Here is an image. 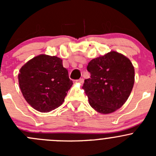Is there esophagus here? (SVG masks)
Segmentation results:
<instances>
[{"label":"esophagus","instance_id":"obj_1","mask_svg":"<svg viewBox=\"0 0 156 156\" xmlns=\"http://www.w3.org/2000/svg\"><path fill=\"white\" fill-rule=\"evenodd\" d=\"M78 83H80V84H83V82H84V79H83V78H80V79H78Z\"/></svg>","mask_w":156,"mask_h":156}]
</instances>
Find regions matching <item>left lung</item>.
<instances>
[{"label":"left lung","mask_w":156,"mask_h":156,"mask_svg":"<svg viewBox=\"0 0 156 156\" xmlns=\"http://www.w3.org/2000/svg\"><path fill=\"white\" fill-rule=\"evenodd\" d=\"M90 78L82 88L89 104L102 114L116 111L125 104L134 84V68L128 58L111 51L93 59L87 67Z\"/></svg>","instance_id":"1"}]
</instances>
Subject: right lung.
Returning <instances> with one entry per match:
<instances>
[{
  "mask_svg": "<svg viewBox=\"0 0 156 156\" xmlns=\"http://www.w3.org/2000/svg\"><path fill=\"white\" fill-rule=\"evenodd\" d=\"M18 79L27 103L41 112L59 107L73 84L62 59L45 54L28 61L20 69Z\"/></svg>",
  "mask_w": 156,
  "mask_h": 156,
  "instance_id": "add662e5",
  "label": "right lung"
}]
</instances>
